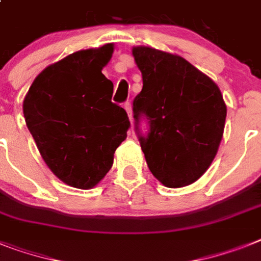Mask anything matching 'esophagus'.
<instances>
[{
  "instance_id": "34e87169",
  "label": "esophagus",
  "mask_w": 261,
  "mask_h": 261,
  "mask_svg": "<svg viewBox=\"0 0 261 261\" xmlns=\"http://www.w3.org/2000/svg\"><path fill=\"white\" fill-rule=\"evenodd\" d=\"M124 108H125L126 113H128L129 120H132V104L129 101H126V102H124Z\"/></svg>"
}]
</instances>
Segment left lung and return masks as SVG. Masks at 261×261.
Instances as JSON below:
<instances>
[{
	"instance_id": "left-lung-1",
	"label": "left lung",
	"mask_w": 261,
	"mask_h": 261,
	"mask_svg": "<svg viewBox=\"0 0 261 261\" xmlns=\"http://www.w3.org/2000/svg\"><path fill=\"white\" fill-rule=\"evenodd\" d=\"M132 53L143 74L133 118L146 164L168 188L192 184L208 169L220 145L227 117L223 94L180 56L148 46L133 48Z\"/></svg>"
}]
</instances>
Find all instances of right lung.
Wrapping results in <instances>:
<instances>
[{
    "instance_id": "obj_1",
    "label": "right lung",
    "mask_w": 261,
    "mask_h": 261,
    "mask_svg": "<svg viewBox=\"0 0 261 261\" xmlns=\"http://www.w3.org/2000/svg\"><path fill=\"white\" fill-rule=\"evenodd\" d=\"M113 45L69 55L36 77L23 100L28 129L50 171L65 184L93 188L109 172L130 122L112 102L113 83L101 73Z\"/></svg>"
}]
</instances>
